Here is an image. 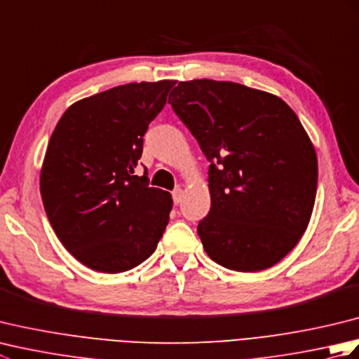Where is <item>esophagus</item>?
<instances>
[{
	"label": "esophagus",
	"instance_id": "esophagus-1",
	"mask_svg": "<svg viewBox=\"0 0 359 359\" xmlns=\"http://www.w3.org/2000/svg\"><path fill=\"white\" fill-rule=\"evenodd\" d=\"M182 197H184V189H182V188H175L174 191H172L174 203H180V202H182Z\"/></svg>",
	"mask_w": 359,
	"mask_h": 359
}]
</instances>
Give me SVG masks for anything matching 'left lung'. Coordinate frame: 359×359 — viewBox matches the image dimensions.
Wrapping results in <instances>:
<instances>
[{
  "label": "left lung",
  "instance_id": "8db88e82",
  "mask_svg": "<svg viewBox=\"0 0 359 359\" xmlns=\"http://www.w3.org/2000/svg\"><path fill=\"white\" fill-rule=\"evenodd\" d=\"M174 112L211 162V210L197 233L207 255L255 273L284 259L313 212L318 157L290 106L233 81H179Z\"/></svg>",
  "mask_w": 359,
  "mask_h": 359
}]
</instances>
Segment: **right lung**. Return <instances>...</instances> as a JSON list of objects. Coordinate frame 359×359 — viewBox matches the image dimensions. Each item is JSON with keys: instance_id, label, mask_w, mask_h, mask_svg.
<instances>
[{"instance_id": "obj_1", "label": "right lung", "mask_w": 359, "mask_h": 359, "mask_svg": "<svg viewBox=\"0 0 359 359\" xmlns=\"http://www.w3.org/2000/svg\"><path fill=\"white\" fill-rule=\"evenodd\" d=\"M174 85L129 83L81 98L53 129L40 172L43 205L60 242L90 270H131L162 238L172 197L134 170Z\"/></svg>"}]
</instances>
